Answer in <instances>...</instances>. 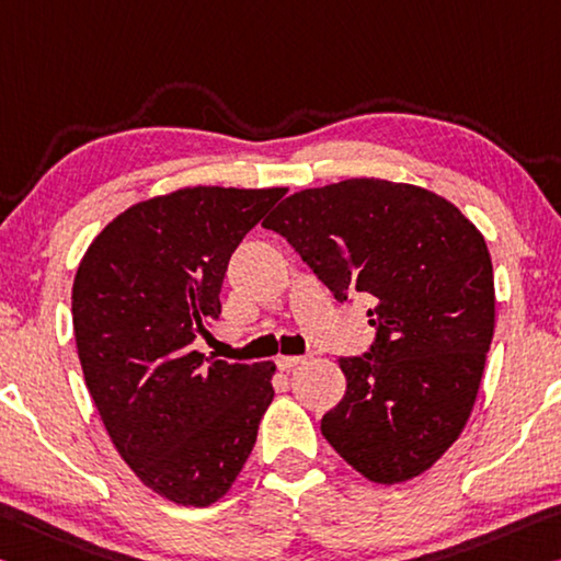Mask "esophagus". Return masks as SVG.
Returning a JSON list of instances; mask_svg holds the SVG:
<instances>
[{
    "mask_svg": "<svg viewBox=\"0 0 561 561\" xmlns=\"http://www.w3.org/2000/svg\"><path fill=\"white\" fill-rule=\"evenodd\" d=\"M305 359L307 357H297V354H291V357H277V367L287 371V369H295L297 364H301Z\"/></svg>",
    "mask_w": 561,
    "mask_h": 561,
    "instance_id": "1",
    "label": "esophagus"
}]
</instances>
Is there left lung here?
<instances>
[{
    "instance_id": "1",
    "label": "left lung",
    "mask_w": 561,
    "mask_h": 561,
    "mask_svg": "<svg viewBox=\"0 0 561 561\" xmlns=\"http://www.w3.org/2000/svg\"><path fill=\"white\" fill-rule=\"evenodd\" d=\"M262 227L334 299L375 301V344L340 359L346 392L322 416L324 439L377 484L426 472L465 430L494 336L484 237L439 194L387 180L301 190Z\"/></svg>"
}]
</instances>
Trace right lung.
<instances>
[{
    "mask_svg": "<svg viewBox=\"0 0 561 561\" xmlns=\"http://www.w3.org/2000/svg\"><path fill=\"white\" fill-rule=\"evenodd\" d=\"M287 190L186 186L139 202L89 244L72 287L84 381L122 459L152 492L209 506L252 455L274 364L204 362L244 234Z\"/></svg>",
    "mask_w": 561,
    "mask_h": 561,
    "instance_id": "add662e5",
    "label": "right lung"
}]
</instances>
